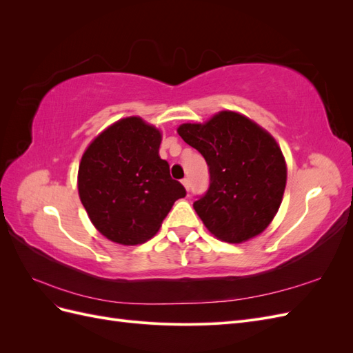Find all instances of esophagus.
<instances>
[{"label": "esophagus", "instance_id": "obj_1", "mask_svg": "<svg viewBox=\"0 0 353 353\" xmlns=\"http://www.w3.org/2000/svg\"><path fill=\"white\" fill-rule=\"evenodd\" d=\"M183 185L185 187V190H187V191H190L191 184H190V179H188V178H184V179H183Z\"/></svg>", "mask_w": 353, "mask_h": 353}]
</instances>
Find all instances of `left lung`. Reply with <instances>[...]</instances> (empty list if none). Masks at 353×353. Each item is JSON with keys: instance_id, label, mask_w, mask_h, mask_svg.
<instances>
[{"instance_id": "obj_1", "label": "left lung", "mask_w": 353, "mask_h": 353, "mask_svg": "<svg viewBox=\"0 0 353 353\" xmlns=\"http://www.w3.org/2000/svg\"><path fill=\"white\" fill-rule=\"evenodd\" d=\"M178 134L209 166V188L193 205L206 228L227 243L259 236L279 212L287 181L274 137L230 110L205 123H183Z\"/></svg>"}]
</instances>
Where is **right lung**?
Segmentation results:
<instances>
[{"instance_id": "right-lung-1", "label": "right lung", "mask_w": 353, "mask_h": 353, "mask_svg": "<svg viewBox=\"0 0 353 353\" xmlns=\"http://www.w3.org/2000/svg\"><path fill=\"white\" fill-rule=\"evenodd\" d=\"M162 134L141 117H125L85 150L78 170L82 205L105 239L134 245L152 239L185 188L160 159Z\"/></svg>"}]
</instances>
